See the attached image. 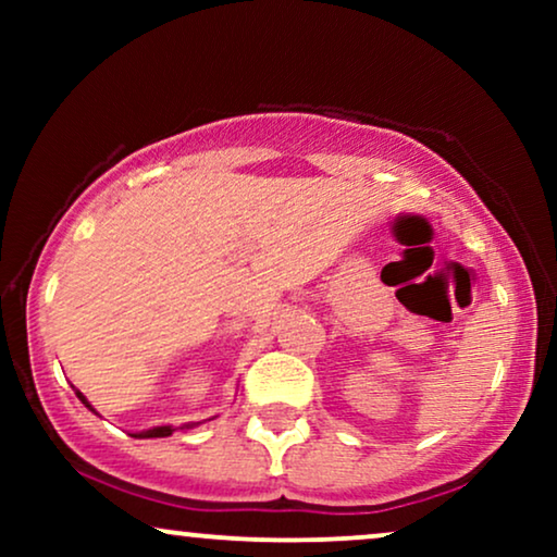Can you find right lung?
Returning <instances> with one entry per match:
<instances>
[{
	"instance_id": "1",
	"label": "right lung",
	"mask_w": 557,
	"mask_h": 557,
	"mask_svg": "<svg viewBox=\"0 0 557 557\" xmlns=\"http://www.w3.org/2000/svg\"><path fill=\"white\" fill-rule=\"evenodd\" d=\"M78 398L88 406V400L83 398L81 393H78ZM88 408H91V406H88ZM91 411H94V408H91ZM172 432H175V430H172V426H154V430H149V432H138V434H133V437H170Z\"/></svg>"
}]
</instances>
